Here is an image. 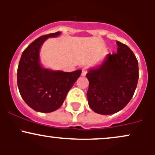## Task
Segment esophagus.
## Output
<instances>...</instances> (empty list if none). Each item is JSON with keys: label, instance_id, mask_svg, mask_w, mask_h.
Wrapping results in <instances>:
<instances>
[{"label": "esophagus", "instance_id": "obj_1", "mask_svg": "<svg viewBox=\"0 0 155 155\" xmlns=\"http://www.w3.org/2000/svg\"><path fill=\"white\" fill-rule=\"evenodd\" d=\"M87 71H88L87 67H84L82 68V70H81V76H86L87 73Z\"/></svg>", "mask_w": 155, "mask_h": 155}]
</instances>
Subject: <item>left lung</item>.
Instances as JSON below:
<instances>
[{
  "label": "left lung",
  "mask_w": 155,
  "mask_h": 155,
  "mask_svg": "<svg viewBox=\"0 0 155 155\" xmlns=\"http://www.w3.org/2000/svg\"><path fill=\"white\" fill-rule=\"evenodd\" d=\"M117 53L108 54L100 66L87 74L90 107L97 114H113L127 106L138 80V63L133 51L117 41Z\"/></svg>",
  "instance_id": "8db88e82"
}]
</instances>
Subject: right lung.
Instances as JSON below:
<instances>
[{
  "label": "right lung",
  "mask_w": 155,
  "mask_h": 155,
  "mask_svg": "<svg viewBox=\"0 0 155 155\" xmlns=\"http://www.w3.org/2000/svg\"><path fill=\"white\" fill-rule=\"evenodd\" d=\"M60 32L44 35L35 39L23 51L18 68L17 85L22 99L33 110L44 113L56 111L63 104L66 95L81 74L54 71L41 67L39 51L49 37H56Z\"/></svg>",
  "instance_id": "right-lung-1"
}]
</instances>
